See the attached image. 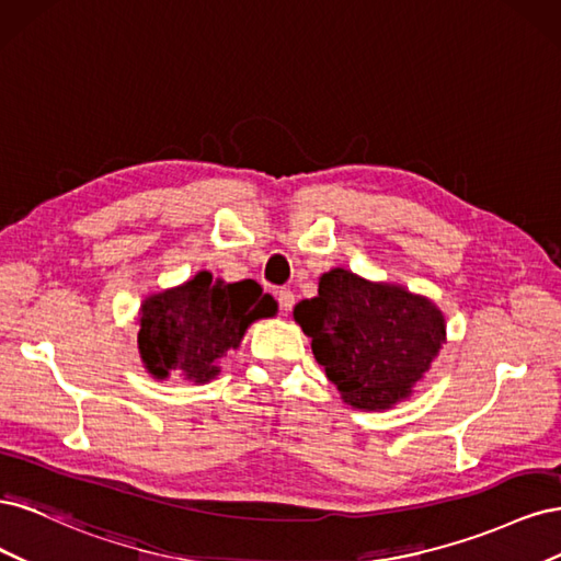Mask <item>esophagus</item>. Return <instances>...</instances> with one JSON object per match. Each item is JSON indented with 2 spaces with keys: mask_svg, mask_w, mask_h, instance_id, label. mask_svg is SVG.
I'll return each instance as SVG.
<instances>
[{
  "mask_svg": "<svg viewBox=\"0 0 561 561\" xmlns=\"http://www.w3.org/2000/svg\"><path fill=\"white\" fill-rule=\"evenodd\" d=\"M278 304H280V311L283 313H290L295 307V293L287 290V287H280L278 290Z\"/></svg>",
  "mask_w": 561,
  "mask_h": 561,
  "instance_id": "obj_1",
  "label": "esophagus"
}]
</instances>
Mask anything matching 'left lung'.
Returning a JSON list of instances; mask_svg holds the SVG:
<instances>
[{
	"instance_id": "8db88e82",
	"label": "left lung",
	"mask_w": 561,
	"mask_h": 561,
	"mask_svg": "<svg viewBox=\"0 0 561 561\" xmlns=\"http://www.w3.org/2000/svg\"><path fill=\"white\" fill-rule=\"evenodd\" d=\"M293 316L355 410H388L410 398L447 339L445 316L431 299L346 268L322 274L318 297L299 301Z\"/></svg>"
}]
</instances>
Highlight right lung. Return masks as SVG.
Wrapping results in <instances>:
<instances>
[{
    "label": "right lung",
    "instance_id": "1",
    "mask_svg": "<svg viewBox=\"0 0 561 561\" xmlns=\"http://www.w3.org/2000/svg\"><path fill=\"white\" fill-rule=\"evenodd\" d=\"M276 311V299L254 280L225 283L198 271L192 280L142 301L140 358L157 379L180 375L206 383L219 375L217 363L241 346L250 322Z\"/></svg>",
    "mask_w": 561,
    "mask_h": 561
}]
</instances>
